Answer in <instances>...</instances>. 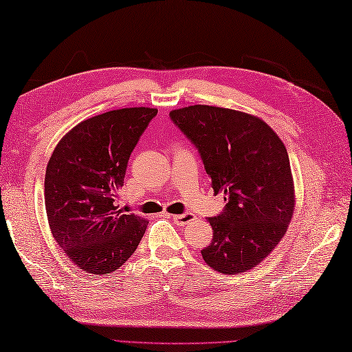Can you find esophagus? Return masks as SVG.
<instances>
[{"label": "esophagus", "mask_w": 352, "mask_h": 352, "mask_svg": "<svg viewBox=\"0 0 352 352\" xmlns=\"http://www.w3.org/2000/svg\"><path fill=\"white\" fill-rule=\"evenodd\" d=\"M196 219V216L195 214H191V213H185V214H175L173 216V221H175V223H177L179 227H184V225H187V223H190V222H193Z\"/></svg>", "instance_id": "esophagus-1"}]
</instances>
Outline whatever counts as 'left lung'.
<instances>
[{"instance_id":"left-lung-1","label":"left lung","mask_w":352,"mask_h":352,"mask_svg":"<svg viewBox=\"0 0 352 352\" xmlns=\"http://www.w3.org/2000/svg\"><path fill=\"white\" fill-rule=\"evenodd\" d=\"M170 118L202 156L214 195L228 201L210 217L213 241L201 253L222 274L253 270L287 234L296 191L287 148L258 116L214 105H188Z\"/></svg>"}]
</instances>
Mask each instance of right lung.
I'll return each mask as SVG.
<instances>
[{"label": "right lung", "mask_w": 352, "mask_h": 352, "mask_svg": "<svg viewBox=\"0 0 352 352\" xmlns=\"http://www.w3.org/2000/svg\"><path fill=\"white\" fill-rule=\"evenodd\" d=\"M157 109L105 111L75 125L56 144L44 181L45 211L56 243L90 274L129 261L148 221L119 210L129 157Z\"/></svg>", "instance_id": "add662e5"}]
</instances>
